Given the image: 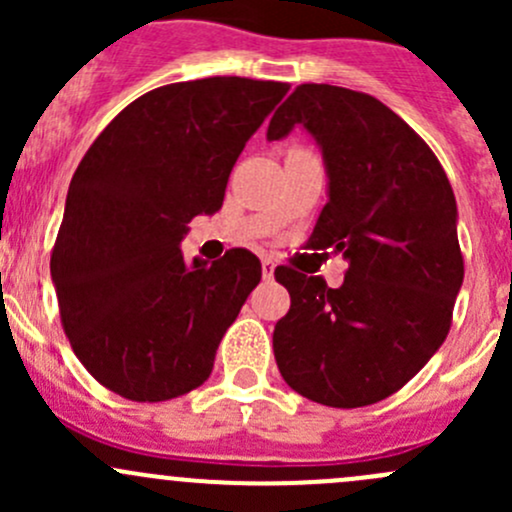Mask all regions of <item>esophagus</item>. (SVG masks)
I'll use <instances>...</instances> for the list:
<instances>
[{
    "label": "esophagus",
    "instance_id": "34e87169",
    "mask_svg": "<svg viewBox=\"0 0 512 512\" xmlns=\"http://www.w3.org/2000/svg\"><path fill=\"white\" fill-rule=\"evenodd\" d=\"M272 275H275V262H272L270 257H265V260H262V277H265V280H272Z\"/></svg>",
    "mask_w": 512,
    "mask_h": 512
}]
</instances>
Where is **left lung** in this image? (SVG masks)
I'll return each mask as SVG.
<instances>
[{
    "label": "left lung",
    "instance_id": "left-lung-1",
    "mask_svg": "<svg viewBox=\"0 0 512 512\" xmlns=\"http://www.w3.org/2000/svg\"><path fill=\"white\" fill-rule=\"evenodd\" d=\"M302 123L322 146L329 203L309 247L349 260L344 285L277 267L289 312L272 347L297 394L334 409L396 394L436 354L463 285L456 198L438 158L379 98L302 84L267 126L280 141Z\"/></svg>",
    "mask_w": 512,
    "mask_h": 512
}]
</instances>
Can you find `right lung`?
Segmentation results:
<instances>
[{
	"mask_svg": "<svg viewBox=\"0 0 512 512\" xmlns=\"http://www.w3.org/2000/svg\"><path fill=\"white\" fill-rule=\"evenodd\" d=\"M289 84L210 76L128 103L81 158L51 250L71 349L131 401L198 389L262 265L245 247L185 265L180 240L213 215L252 133Z\"/></svg>",
	"mask_w": 512,
	"mask_h": 512,
	"instance_id": "1",
	"label": "right lung"
}]
</instances>
